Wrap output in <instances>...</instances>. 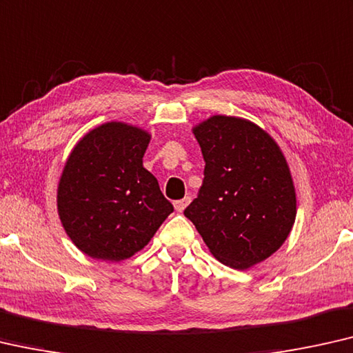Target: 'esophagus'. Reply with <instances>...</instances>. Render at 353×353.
I'll return each instance as SVG.
<instances>
[{
  "mask_svg": "<svg viewBox=\"0 0 353 353\" xmlns=\"http://www.w3.org/2000/svg\"><path fill=\"white\" fill-rule=\"evenodd\" d=\"M190 201H192L190 196H185L183 199H179V201H174V209L177 210V212H182V210L188 206V203H190Z\"/></svg>",
  "mask_w": 353,
  "mask_h": 353,
  "instance_id": "1",
  "label": "esophagus"
}]
</instances>
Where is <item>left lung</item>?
Masks as SVG:
<instances>
[{
  "label": "left lung",
  "instance_id": "left-lung-1",
  "mask_svg": "<svg viewBox=\"0 0 353 353\" xmlns=\"http://www.w3.org/2000/svg\"><path fill=\"white\" fill-rule=\"evenodd\" d=\"M204 181L183 214L209 252L234 270L265 261L290 234L296 192L288 163L270 133L250 120L212 115L193 126Z\"/></svg>",
  "mask_w": 353,
  "mask_h": 353
}]
</instances>
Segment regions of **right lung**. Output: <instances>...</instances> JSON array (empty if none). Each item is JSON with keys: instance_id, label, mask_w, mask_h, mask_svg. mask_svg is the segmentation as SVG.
Here are the masks:
<instances>
[{"instance_id": "1", "label": "right lung", "mask_w": 353, "mask_h": 353, "mask_svg": "<svg viewBox=\"0 0 353 353\" xmlns=\"http://www.w3.org/2000/svg\"><path fill=\"white\" fill-rule=\"evenodd\" d=\"M149 143L139 126L108 122L68 157L57 188L59 217L77 249L94 260L133 256L174 210L143 165Z\"/></svg>"}]
</instances>
